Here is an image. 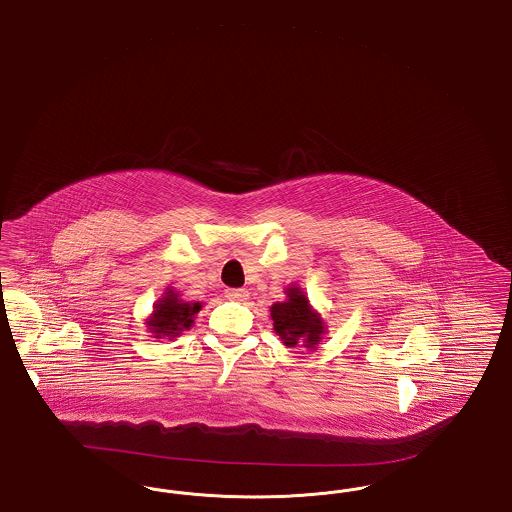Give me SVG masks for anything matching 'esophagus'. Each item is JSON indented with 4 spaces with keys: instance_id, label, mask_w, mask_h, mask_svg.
I'll return each mask as SVG.
<instances>
[{
    "instance_id": "esophagus-1",
    "label": "esophagus",
    "mask_w": 512,
    "mask_h": 512,
    "mask_svg": "<svg viewBox=\"0 0 512 512\" xmlns=\"http://www.w3.org/2000/svg\"><path fill=\"white\" fill-rule=\"evenodd\" d=\"M225 295L226 299H230V301H238V303L246 301L247 297H249L247 289H242V287H238V289H226Z\"/></svg>"
}]
</instances>
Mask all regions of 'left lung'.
<instances>
[{"label": "left lung", "instance_id": "obj_1", "mask_svg": "<svg viewBox=\"0 0 512 512\" xmlns=\"http://www.w3.org/2000/svg\"><path fill=\"white\" fill-rule=\"evenodd\" d=\"M270 318L274 322V331L287 348L307 347L314 350L326 333L322 316L312 310L301 287H287L286 301L270 307Z\"/></svg>", "mask_w": 512, "mask_h": 512}]
</instances>
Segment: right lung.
Listing matches in <instances>:
<instances>
[{
	"instance_id": "add662e5",
	"label": "right lung",
	"mask_w": 512,
	"mask_h": 512,
	"mask_svg": "<svg viewBox=\"0 0 512 512\" xmlns=\"http://www.w3.org/2000/svg\"><path fill=\"white\" fill-rule=\"evenodd\" d=\"M202 310V303L183 301L177 291L167 289L164 297L154 305V312L146 320L150 333L156 339H175L194 324V316Z\"/></svg>"
}]
</instances>
